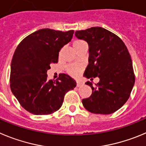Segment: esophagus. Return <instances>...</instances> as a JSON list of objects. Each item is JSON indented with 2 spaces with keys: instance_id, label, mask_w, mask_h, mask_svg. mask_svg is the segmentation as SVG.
I'll list each match as a JSON object with an SVG mask.
<instances>
[{
  "instance_id": "34e87169",
  "label": "esophagus",
  "mask_w": 146,
  "mask_h": 146,
  "mask_svg": "<svg viewBox=\"0 0 146 146\" xmlns=\"http://www.w3.org/2000/svg\"><path fill=\"white\" fill-rule=\"evenodd\" d=\"M83 84H83V82L81 81H76V86H77V87H79V86H82Z\"/></svg>"
}]
</instances>
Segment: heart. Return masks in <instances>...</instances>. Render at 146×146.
Returning a JSON list of instances; mask_svg holds the SVG:
<instances>
[{
	"label": "heart",
	"instance_id": "b5f03b06",
	"mask_svg": "<svg viewBox=\"0 0 146 146\" xmlns=\"http://www.w3.org/2000/svg\"><path fill=\"white\" fill-rule=\"evenodd\" d=\"M85 42L81 40H76L73 41V48L76 49V48H78V46H80L81 45H82L83 44H84ZM81 70V67L79 65H69L67 67V70L70 75L72 76H76L78 74Z\"/></svg>",
	"mask_w": 146,
	"mask_h": 146
}]
</instances>
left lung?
Returning a JSON list of instances; mask_svg holds the SVG:
<instances>
[{
	"instance_id": "8db88e82",
	"label": "left lung",
	"mask_w": 146,
	"mask_h": 146,
	"mask_svg": "<svg viewBox=\"0 0 146 146\" xmlns=\"http://www.w3.org/2000/svg\"><path fill=\"white\" fill-rule=\"evenodd\" d=\"M75 35L89 45V65L84 76L92 80L100 78L95 87L90 81L86 82L92 93L82 100L83 106L92 113L115 112L129 99L135 81L127 46L119 36L100 27L78 31Z\"/></svg>"
}]
</instances>
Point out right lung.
<instances>
[{
	"instance_id": "right-lung-1",
	"label": "right lung",
	"mask_w": 146,
	"mask_h": 146,
	"mask_svg": "<svg viewBox=\"0 0 146 146\" xmlns=\"http://www.w3.org/2000/svg\"><path fill=\"white\" fill-rule=\"evenodd\" d=\"M74 31L38 30L25 38L14 52L11 64L10 87L26 111L47 115L61 108L64 97L76 82L61 73L56 81L48 80L47 70L58 62L59 52L70 41Z\"/></svg>"
}]
</instances>
